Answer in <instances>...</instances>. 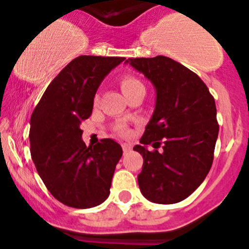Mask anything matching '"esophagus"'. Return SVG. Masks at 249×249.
I'll return each instance as SVG.
<instances>
[{
  "mask_svg": "<svg viewBox=\"0 0 249 249\" xmlns=\"http://www.w3.org/2000/svg\"><path fill=\"white\" fill-rule=\"evenodd\" d=\"M122 147H123V152H124V153L130 152V150L132 149V145L129 144V143H123Z\"/></svg>",
  "mask_w": 249,
  "mask_h": 249,
  "instance_id": "34e87169",
  "label": "esophagus"
}]
</instances>
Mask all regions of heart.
<instances>
[{
	"label": "heart",
	"instance_id": "heart-1",
	"mask_svg": "<svg viewBox=\"0 0 249 249\" xmlns=\"http://www.w3.org/2000/svg\"><path fill=\"white\" fill-rule=\"evenodd\" d=\"M120 88H122L123 92L125 94H129V92L134 91V90L140 89V88H144L143 83L140 79H137L136 77L131 76V74H125L120 78ZM117 132L119 135H127V129L125 125L119 124L115 127Z\"/></svg>",
	"mask_w": 249,
	"mask_h": 249
}]
</instances>
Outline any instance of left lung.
I'll return each mask as SVG.
<instances>
[{
	"label": "left lung",
	"mask_w": 249,
	"mask_h": 249,
	"mask_svg": "<svg viewBox=\"0 0 249 249\" xmlns=\"http://www.w3.org/2000/svg\"><path fill=\"white\" fill-rule=\"evenodd\" d=\"M152 82L155 108L141 144V193L155 203L170 205L187 199L199 188L213 162L219 125L215 102L201 78L170 57L126 60ZM156 149L150 152L146 145ZM163 144V152L156 148Z\"/></svg>",
	"instance_id": "1"
}]
</instances>
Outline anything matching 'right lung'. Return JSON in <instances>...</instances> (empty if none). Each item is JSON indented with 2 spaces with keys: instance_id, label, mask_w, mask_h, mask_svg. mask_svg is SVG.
<instances>
[{
  "instance_id": "right-lung-1",
  "label": "right lung",
  "mask_w": 249,
  "mask_h": 249,
  "mask_svg": "<svg viewBox=\"0 0 249 249\" xmlns=\"http://www.w3.org/2000/svg\"><path fill=\"white\" fill-rule=\"evenodd\" d=\"M125 57L80 55L48 85L30 120L31 157L50 194L64 205L90 208L108 197L119 143L87 147L80 124L91 115L104 78Z\"/></svg>"
}]
</instances>
